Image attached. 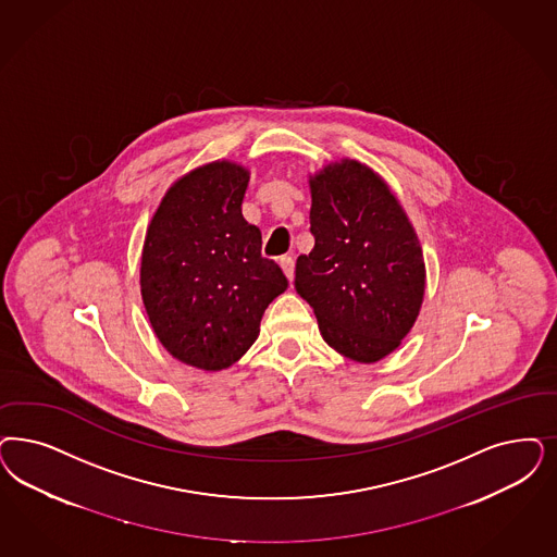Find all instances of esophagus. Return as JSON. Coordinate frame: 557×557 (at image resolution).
<instances>
[{
    "label": "esophagus",
    "mask_w": 557,
    "mask_h": 557,
    "mask_svg": "<svg viewBox=\"0 0 557 557\" xmlns=\"http://www.w3.org/2000/svg\"><path fill=\"white\" fill-rule=\"evenodd\" d=\"M280 265L284 269L286 277L292 282V280H294V259H292V257H282V259H280Z\"/></svg>",
    "instance_id": "esophagus-1"
}]
</instances>
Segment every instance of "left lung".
I'll return each instance as SVG.
<instances>
[{
  "mask_svg": "<svg viewBox=\"0 0 557 557\" xmlns=\"http://www.w3.org/2000/svg\"><path fill=\"white\" fill-rule=\"evenodd\" d=\"M314 249L296 261V292L329 346L372 364L416 323L425 288L418 234L379 174L342 160L310 176Z\"/></svg>",
  "mask_w": 557,
  "mask_h": 557,
  "instance_id": "obj_1",
  "label": "left lung"
}]
</instances>
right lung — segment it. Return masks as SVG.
Masks as SVG:
<instances>
[{"label": "right lung", "mask_w": 557, "mask_h": 557, "mask_svg": "<svg viewBox=\"0 0 557 557\" xmlns=\"http://www.w3.org/2000/svg\"><path fill=\"white\" fill-rule=\"evenodd\" d=\"M249 171L218 160L178 178L160 201L141 252V298L176 360L224 370L249 349L273 298L288 288L243 218Z\"/></svg>", "instance_id": "right-lung-1"}]
</instances>
